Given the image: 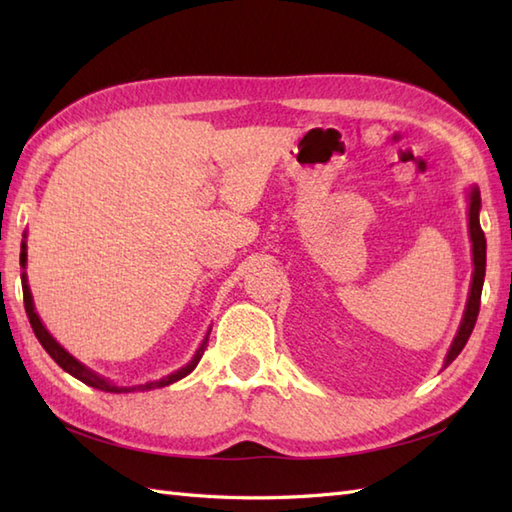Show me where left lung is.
I'll use <instances>...</instances> for the list:
<instances>
[{
	"instance_id": "left-lung-1",
	"label": "left lung",
	"mask_w": 512,
	"mask_h": 512,
	"mask_svg": "<svg viewBox=\"0 0 512 512\" xmlns=\"http://www.w3.org/2000/svg\"><path fill=\"white\" fill-rule=\"evenodd\" d=\"M466 200H469V237H471V253H473V275H471V288H469V299H466V308L462 314L458 334L449 347L447 356H444V367H449L458 354L464 350L466 341L475 328L477 314H480V299H482V286H484V275H486V237L480 226V209H482V198L480 189L473 187L466 191Z\"/></svg>"
}]
</instances>
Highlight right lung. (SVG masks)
Returning a JSON list of instances; mask_svg holds the SVG:
<instances>
[{"label": "right lung", "mask_w": 512, "mask_h": 512, "mask_svg": "<svg viewBox=\"0 0 512 512\" xmlns=\"http://www.w3.org/2000/svg\"><path fill=\"white\" fill-rule=\"evenodd\" d=\"M26 250H28V248H26V233H24V242H21L19 264H21V268H24V273H21V288H24V306H26V314H28V319H30L32 332H35L39 343L43 345V350H46V352L52 356V361L57 363V365L63 369V372H68L70 376L79 378L81 383L90 385V387H94V389L110 391V394H129V391H149V389L167 387V385H171V383H176V380H180V378H184V376H189V374L193 372V369H195V365L200 363V358H202V354H204V350H206V345H209L211 328H209V332H206V336L202 339L198 350H195L191 361H189L187 365H182L180 369H176V372L167 374V376L156 378V380H147V383H143V385H129V387H123V385L112 383L110 378L96 374L94 369H90L88 365H83V363L79 361V358H74L68 350H65V347H63L57 339H54V336L46 330V325H43V321L39 319V314H37V310H35V301H32V292H30V286H28V275H26L28 253H26Z\"/></svg>", "instance_id": "obj_1"}]
</instances>
